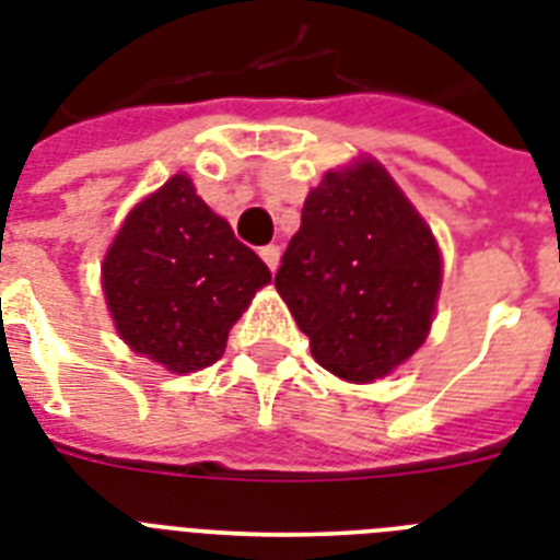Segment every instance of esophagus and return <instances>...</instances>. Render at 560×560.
<instances>
[{
    "label": "esophagus",
    "mask_w": 560,
    "mask_h": 560,
    "mask_svg": "<svg viewBox=\"0 0 560 560\" xmlns=\"http://www.w3.org/2000/svg\"><path fill=\"white\" fill-rule=\"evenodd\" d=\"M264 258V264H267V267H270V270H276V267H279V258H281V249L276 244H270V246H261V253H258Z\"/></svg>",
    "instance_id": "1"
}]
</instances>
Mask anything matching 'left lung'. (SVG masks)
Instances as JSON below:
<instances>
[{
	"label": "left lung",
	"instance_id": "obj_1",
	"mask_svg": "<svg viewBox=\"0 0 560 560\" xmlns=\"http://www.w3.org/2000/svg\"><path fill=\"white\" fill-rule=\"evenodd\" d=\"M439 288L433 232L374 160L311 188L276 272L316 363L351 383L386 377L421 349Z\"/></svg>",
	"mask_w": 560,
	"mask_h": 560
}]
</instances>
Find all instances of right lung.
<instances>
[{"instance_id":"obj_1","label":"right lung","mask_w":560,"mask_h":560,"mask_svg":"<svg viewBox=\"0 0 560 560\" xmlns=\"http://www.w3.org/2000/svg\"><path fill=\"white\" fill-rule=\"evenodd\" d=\"M118 337L168 372L186 374L223 358L226 337L270 270L226 220L174 174L118 229L101 264Z\"/></svg>"}]
</instances>
